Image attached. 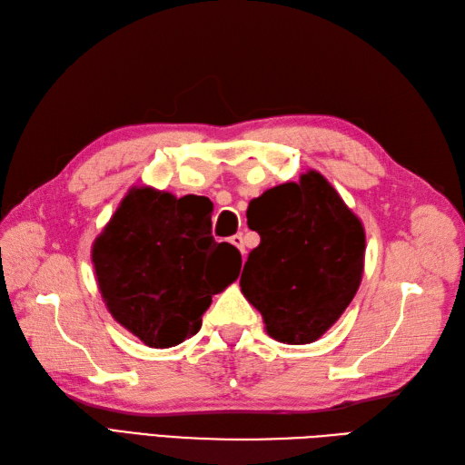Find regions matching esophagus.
Returning a JSON list of instances; mask_svg holds the SVG:
<instances>
[{"label":"esophagus","instance_id":"esophagus-1","mask_svg":"<svg viewBox=\"0 0 465 465\" xmlns=\"http://www.w3.org/2000/svg\"><path fill=\"white\" fill-rule=\"evenodd\" d=\"M230 242H232V245H235L237 249H240L242 255H245V243H243V237H242V233H235V235H232V237H230Z\"/></svg>","mask_w":465,"mask_h":465}]
</instances>
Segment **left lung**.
<instances>
[{
    "instance_id": "left-lung-1",
    "label": "left lung",
    "mask_w": 465,
    "mask_h": 465,
    "mask_svg": "<svg viewBox=\"0 0 465 465\" xmlns=\"http://www.w3.org/2000/svg\"><path fill=\"white\" fill-rule=\"evenodd\" d=\"M261 243L249 253L242 292L263 316L271 338L316 341L350 306L360 289L365 230L326 178L308 171L247 208Z\"/></svg>"
}]
</instances>
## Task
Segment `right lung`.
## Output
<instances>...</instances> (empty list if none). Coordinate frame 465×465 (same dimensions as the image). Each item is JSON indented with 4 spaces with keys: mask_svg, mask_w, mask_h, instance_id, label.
<instances>
[{
    "mask_svg": "<svg viewBox=\"0 0 465 465\" xmlns=\"http://www.w3.org/2000/svg\"><path fill=\"white\" fill-rule=\"evenodd\" d=\"M110 314L149 348L194 336L212 296L240 277L242 255L212 235V202L131 188L92 245Z\"/></svg>",
    "mask_w": 465,
    "mask_h": 465,
    "instance_id": "add662e5",
    "label": "right lung"
}]
</instances>
